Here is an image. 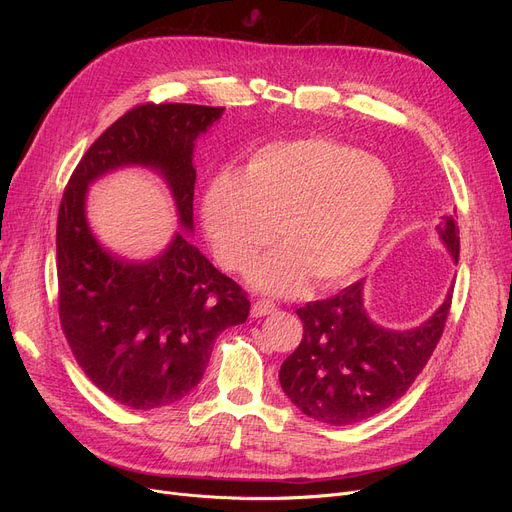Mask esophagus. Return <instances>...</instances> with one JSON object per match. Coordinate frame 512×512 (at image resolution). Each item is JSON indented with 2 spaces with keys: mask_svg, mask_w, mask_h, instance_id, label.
Returning <instances> with one entry per match:
<instances>
[{
  "mask_svg": "<svg viewBox=\"0 0 512 512\" xmlns=\"http://www.w3.org/2000/svg\"><path fill=\"white\" fill-rule=\"evenodd\" d=\"M278 307L272 303V301H255L253 305H251V317H263V315H270V313H274Z\"/></svg>",
  "mask_w": 512,
  "mask_h": 512,
  "instance_id": "esophagus-1",
  "label": "esophagus"
}]
</instances>
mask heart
<instances>
[{"instance_id": "obj_1", "label": "heart", "mask_w": 512, "mask_h": 512, "mask_svg": "<svg viewBox=\"0 0 512 512\" xmlns=\"http://www.w3.org/2000/svg\"><path fill=\"white\" fill-rule=\"evenodd\" d=\"M396 205L382 159L330 139L272 143L240 174L220 172L201 199V224L218 263L245 272L276 238L249 282L272 294L299 292L309 276L334 286L371 257Z\"/></svg>"}]
</instances>
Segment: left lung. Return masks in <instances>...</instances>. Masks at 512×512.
<instances>
[{
    "label": "left lung",
    "instance_id": "1",
    "mask_svg": "<svg viewBox=\"0 0 512 512\" xmlns=\"http://www.w3.org/2000/svg\"><path fill=\"white\" fill-rule=\"evenodd\" d=\"M440 242L459 263V224L442 215ZM452 286L415 328H384L365 309V280L297 309L303 340L280 367V386L307 417L353 425L382 413L415 382L444 332Z\"/></svg>",
    "mask_w": 512,
    "mask_h": 512
}]
</instances>
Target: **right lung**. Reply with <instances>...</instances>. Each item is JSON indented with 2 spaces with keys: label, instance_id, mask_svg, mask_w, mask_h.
<instances>
[{
  "label": "right lung",
  "instance_id": "right-lung-1",
  "mask_svg": "<svg viewBox=\"0 0 512 512\" xmlns=\"http://www.w3.org/2000/svg\"><path fill=\"white\" fill-rule=\"evenodd\" d=\"M224 107L139 105L107 128L76 166L58 213L60 319L87 378L130 409L184 398L203 378L213 342L245 324L249 299L188 240L195 232V145ZM145 167L167 182L181 230L164 252L128 260L107 250L86 218L103 175Z\"/></svg>",
  "mask_w": 512,
  "mask_h": 512
}]
</instances>
